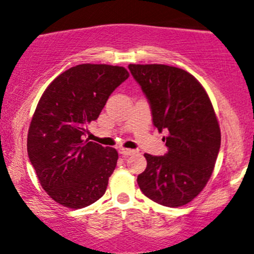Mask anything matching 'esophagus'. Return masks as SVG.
Wrapping results in <instances>:
<instances>
[{
    "label": "esophagus",
    "instance_id": "1",
    "mask_svg": "<svg viewBox=\"0 0 254 254\" xmlns=\"http://www.w3.org/2000/svg\"><path fill=\"white\" fill-rule=\"evenodd\" d=\"M135 152V150H130V149H125V148H121L120 149V154L124 155V156H130V155H133Z\"/></svg>",
    "mask_w": 254,
    "mask_h": 254
}]
</instances>
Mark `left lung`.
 I'll return each instance as SVG.
<instances>
[{"mask_svg":"<svg viewBox=\"0 0 254 254\" xmlns=\"http://www.w3.org/2000/svg\"><path fill=\"white\" fill-rule=\"evenodd\" d=\"M151 108L152 124L168 148L145 154L137 182L146 197L167 207L189 203L206 187L220 148V129L202 84L185 70L163 64H129Z\"/></svg>","mask_w":254,"mask_h":254,"instance_id":"1","label":"left lung"}]
</instances>
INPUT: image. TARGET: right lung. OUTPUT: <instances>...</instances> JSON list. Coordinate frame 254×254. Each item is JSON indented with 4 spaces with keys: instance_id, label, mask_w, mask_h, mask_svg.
<instances>
[{
    "instance_id": "add662e5",
    "label": "right lung",
    "mask_w": 254,
    "mask_h": 254,
    "mask_svg": "<svg viewBox=\"0 0 254 254\" xmlns=\"http://www.w3.org/2000/svg\"><path fill=\"white\" fill-rule=\"evenodd\" d=\"M128 76L122 66L81 64L61 73L43 92L29 127L28 155L56 202L78 209L105 193L119 154L83 135Z\"/></svg>"
}]
</instances>
